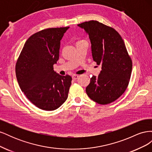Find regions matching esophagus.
<instances>
[{"label": "esophagus", "instance_id": "esophagus-1", "mask_svg": "<svg viewBox=\"0 0 152 152\" xmlns=\"http://www.w3.org/2000/svg\"><path fill=\"white\" fill-rule=\"evenodd\" d=\"M79 75H72V79H73V80H77V79H78V78H79Z\"/></svg>", "mask_w": 152, "mask_h": 152}]
</instances>
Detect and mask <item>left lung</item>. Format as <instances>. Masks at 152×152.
Listing matches in <instances>:
<instances>
[{
  "instance_id": "1",
  "label": "left lung",
  "mask_w": 152,
  "mask_h": 152,
  "mask_svg": "<svg viewBox=\"0 0 152 152\" xmlns=\"http://www.w3.org/2000/svg\"><path fill=\"white\" fill-rule=\"evenodd\" d=\"M89 35L92 56L102 70L93 76L86 87L87 96L100 104L115 102L125 92L132 63L121 35L112 27L91 20L78 25Z\"/></svg>"
}]
</instances>
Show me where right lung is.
<instances>
[{
  "mask_svg": "<svg viewBox=\"0 0 152 152\" xmlns=\"http://www.w3.org/2000/svg\"><path fill=\"white\" fill-rule=\"evenodd\" d=\"M69 26L39 31L26 41L16 64L20 88L37 107L56 110L68 98L71 76H62L53 70L59 59L60 41Z\"/></svg>",
  "mask_w": 152,
  "mask_h": 152,
  "instance_id": "1",
  "label": "right lung"
}]
</instances>
